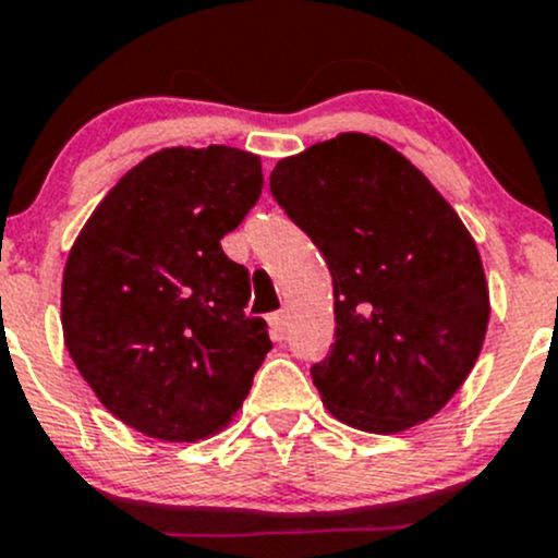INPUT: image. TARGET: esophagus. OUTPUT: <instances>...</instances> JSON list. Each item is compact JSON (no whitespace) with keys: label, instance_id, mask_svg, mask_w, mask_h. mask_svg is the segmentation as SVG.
<instances>
[{"label":"esophagus","instance_id":"34e87169","mask_svg":"<svg viewBox=\"0 0 558 558\" xmlns=\"http://www.w3.org/2000/svg\"><path fill=\"white\" fill-rule=\"evenodd\" d=\"M286 324H289V311H278L269 316V327H272V338L283 340L286 335Z\"/></svg>","mask_w":558,"mask_h":558}]
</instances>
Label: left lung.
I'll use <instances>...</instances> for the list:
<instances>
[{
    "mask_svg": "<svg viewBox=\"0 0 558 558\" xmlns=\"http://www.w3.org/2000/svg\"><path fill=\"white\" fill-rule=\"evenodd\" d=\"M269 187L332 275L335 343L311 367L329 414L381 436L430 420L488 332L483 258L463 220L411 160L365 133L278 160Z\"/></svg>",
    "mask_w": 558,
    "mask_h": 558,
    "instance_id": "8db88e82",
    "label": "left lung"
}]
</instances>
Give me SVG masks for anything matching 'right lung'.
<instances>
[{
	"label": "right lung",
	"instance_id": "obj_1",
	"mask_svg": "<svg viewBox=\"0 0 558 558\" xmlns=\"http://www.w3.org/2000/svg\"><path fill=\"white\" fill-rule=\"evenodd\" d=\"M262 160L234 147H171L97 204L62 275L75 367L117 420L160 441L218 434L272 340L245 316L251 275L220 247L262 196Z\"/></svg>",
	"mask_w": 558,
	"mask_h": 558
}]
</instances>
